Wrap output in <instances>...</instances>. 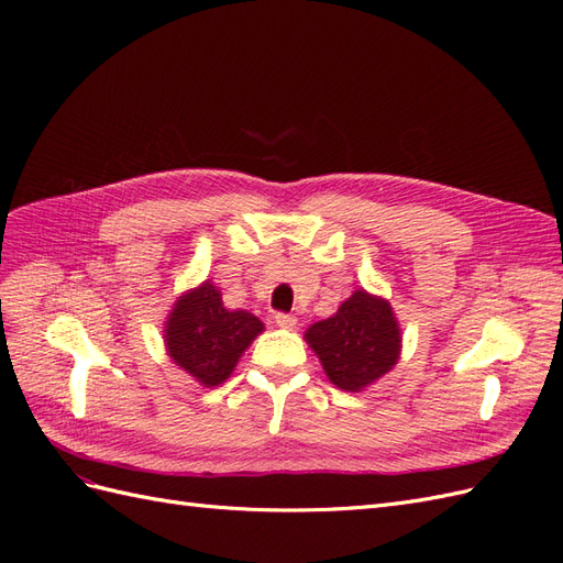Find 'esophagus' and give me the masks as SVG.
Returning <instances> with one entry per match:
<instances>
[{
    "instance_id": "obj_1",
    "label": "esophagus",
    "mask_w": 563,
    "mask_h": 563,
    "mask_svg": "<svg viewBox=\"0 0 563 563\" xmlns=\"http://www.w3.org/2000/svg\"><path fill=\"white\" fill-rule=\"evenodd\" d=\"M275 323L279 329H284V331H294L296 327H298V319L294 317V314H284V312H279L277 317H275Z\"/></svg>"
}]
</instances>
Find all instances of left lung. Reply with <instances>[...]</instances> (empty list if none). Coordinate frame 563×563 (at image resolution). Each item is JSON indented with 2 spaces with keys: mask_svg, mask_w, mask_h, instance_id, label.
Returning a JSON list of instances; mask_svg holds the SVG:
<instances>
[{
  "mask_svg": "<svg viewBox=\"0 0 563 563\" xmlns=\"http://www.w3.org/2000/svg\"><path fill=\"white\" fill-rule=\"evenodd\" d=\"M305 343L338 389L362 391L399 362L401 329L387 298L356 288L335 314L305 331Z\"/></svg>",
  "mask_w": 563,
  "mask_h": 563,
  "instance_id": "obj_1",
  "label": "left lung"
}]
</instances>
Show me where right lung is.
<instances>
[{
	"label": "right lung",
	"mask_w": 563,
	"mask_h": 563,
	"mask_svg": "<svg viewBox=\"0 0 563 563\" xmlns=\"http://www.w3.org/2000/svg\"><path fill=\"white\" fill-rule=\"evenodd\" d=\"M265 323L246 310H228L223 294L207 279L183 291L164 321L168 360L203 387L225 383Z\"/></svg>",
	"instance_id": "obj_1"
}]
</instances>
